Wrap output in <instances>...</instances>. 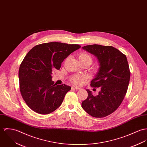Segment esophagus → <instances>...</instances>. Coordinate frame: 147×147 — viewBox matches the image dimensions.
<instances>
[{"instance_id": "esophagus-1", "label": "esophagus", "mask_w": 147, "mask_h": 147, "mask_svg": "<svg viewBox=\"0 0 147 147\" xmlns=\"http://www.w3.org/2000/svg\"><path fill=\"white\" fill-rule=\"evenodd\" d=\"M72 88H74V89H76V90H78L81 89V88H80V87H77V86H73Z\"/></svg>"}]
</instances>
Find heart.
<instances>
[{
  "instance_id": "b5f03b06",
  "label": "heart",
  "mask_w": 147,
  "mask_h": 147,
  "mask_svg": "<svg viewBox=\"0 0 147 147\" xmlns=\"http://www.w3.org/2000/svg\"><path fill=\"white\" fill-rule=\"evenodd\" d=\"M79 60L80 62H84V61H89L90 63H92V57L86 53H82L78 57ZM86 79V77L82 75H74L71 78V81L73 83L80 85L81 84L83 81Z\"/></svg>"
}]
</instances>
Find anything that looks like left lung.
<instances>
[{
  "mask_svg": "<svg viewBox=\"0 0 147 147\" xmlns=\"http://www.w3.org/2000/svg\"><path fill=\"white\" fill-rule=\"evenodd\" d=\"M82 48L97 58L99 67L91 86L100 87L96 96L86 90L88 97L82 107L94 117H106L119 107L126 94L130 78L127 57L112 46L93 45Z\"/></svg>",
  "mask_w": 147,
  "mask_h": 147,
  "instance_id": "obj_1",
  "label": "left lung"
}]
</instances>
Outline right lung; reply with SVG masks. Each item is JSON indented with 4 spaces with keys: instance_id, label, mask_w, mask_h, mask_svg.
Returning <instances> with one entry per match:
<instances>
[{
    "instance_id": "1",
    "label": "right lung",
    "mask_w": 147,
    "mask_h": 147,
    "mask_svg": "<svg viewBox=\"0 0 147 147\" xmlns=\"http://www.w3.org/2000/svg\"><path fill=\"white\" fill-rule=\"evenodd\" d=\"M78 45L49 42L34 47L21 64L18 78L22 97L28 107L39 114L53 112L62 104L71 87L52 81V71L71 53L80 49Z\"/></svg>"
}]
</instances>
